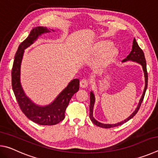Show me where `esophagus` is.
<instances>
[{"mask_svg": "<svg viewBox=\"0 0 158 158\" xmlns=\"http://www.w3.org/2000/svg\"><path fill=\"white\" fill-rule=\"evenodd\" d=\"M88 85H89V81L86 79H82L81 81H80V86L81 88H86Z\"/></svg>", "mask_w": 158, "mask_h": 158, "instance_id": "1", "label": "esophagus"}]
</instances>
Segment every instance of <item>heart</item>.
<instances>
[{
    "label": "heart",
    "instance_id": "1",
    "mask_svg": "<svg viewBox=\"0 0 158 158\" xmlns=\"http://www.w3.org/2000/svg\"><path fill=\"white\" fill-rule=\"evenodd\" d=\"M93 55L98 56L95 60V65L98 68L104 69L109 67L117 56V50L107 40H100L96 42L91 49Z\"/></svg>",
    "mask_w": 158,
    "mask_h": 158
}]
</instances>
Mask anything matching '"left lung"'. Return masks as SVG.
I'll list each match as a JSON object with an SVG mask.
<instances>
[{
  "instance_id": "obj_1",
  "label": "left lung",
  "mask_w": 158,
  "mask_h": 158,
  "mask_svg": "<svg viewBox=\"0 0 158 158\" xmlns=\"http://www.w3.org/2000/svg\"><path fill=\"white\" fill-rule=\"evenodd\" d=\"M127 61H132V62H135L139 64V65L141 66V68H142V70L144 75V80H145V85H144L143 91L139 101L137 108H136L135 110L133 111V113L131 114L129 117H127L126 119H125L124 121L118 122L115 124L102 123H100L98 121H97V120L94 118V116H93V109H94V105L95 103V96L94 94V92H93V90H91L90 93V118L93 123L98 127H101L103 128H111V127H117L118 126V125H123V123H126L127 121H130L132 118L135 116L136 114L138 112L139 109L141 102H143L144 95H145L146 90L147 89V85H148V73H147L146 62L145 56H144V53L143 52V51L141 50V49L139 47V46L138 45L135 38L133 39L132 51H131L130 54L128 55L125 59L122 60V63H125V62H127Z\"/></svg>"
}]
</instances>
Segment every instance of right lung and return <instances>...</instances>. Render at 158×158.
<instances>
[{
    "label": "right lung",
    "mask_w": 158,
    "mask_h": 158,
    "mask_svg": "<svg viewBox=\"0 0 158 158\" xmlns=\"http://www.w3.org/2000/svg\"><path fill=\"white\" fill-rule=\"evenodd\" d=\"M54 31L44 26L33 28L27 38L19 46L12 69V89L21 111L32 121L41 125H53L62 121L65 118V111L69 100L79 89V79L71 80L53 102L47 105L35 103L23 89L21 83V65L25 49L36 42L42 35Z\"/></svg>",
    "instance_id": "obj_1"
}]
</instances>
